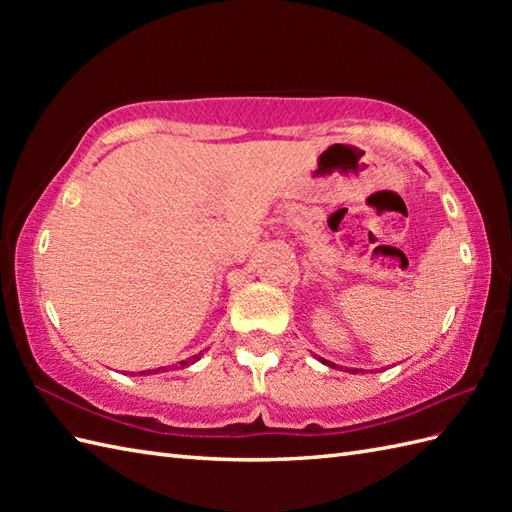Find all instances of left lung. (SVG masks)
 Masks as SVG:
<instances>
[{"label": "left lung", "instance_id": "8db88e82", "mask_svg": "<svg viewBox=\"0 0 512 512\" xmlns=\"http://www.w3.org/2000/svg\"><path fill=\"white\" fill-rule=\"evenodd\" d=\"M319 361H321V363H325V365H328V367H336L334 363H330V361H325V358H319ZM347 372H352V374H358V372H363V369H347Z\"/></svg>", "mask_w": 512, "mask_h": 512}]
</instances>
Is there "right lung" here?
<instances>
[{"mask_svg":"<svg viewBox=\"0 0 512 512\" xmlns=\"http://www.w3.org/2000/svg\"><path fill=\"white\" fill-rule=\"evenodd\" d=\"M195 361H200V354H195L191 358H187V361H180V367H187V365H193ZM178 369V365H176ZM160 372H167L165 367H158V369H147V372H140V376H147V374H160Z\"/></svg>","mask_w":512,"mask_h":512,"instance_id":"add662e5","label":"right lung"}]
</instances>
